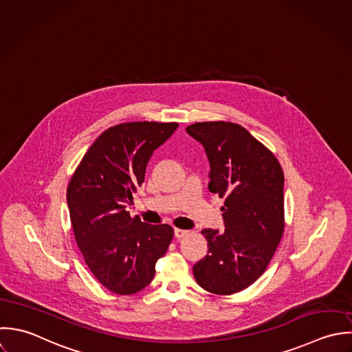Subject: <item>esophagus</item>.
<instances>
[{"instance_id": "obj_1", "label": "esophagus", "mask_w": 352, "mask_h": 352, "mask_svg": "<svg viewBox=\"0 0 352 352\" xmlns=\"http://www.w3.org/2000/svg\"><path fill=\"white\" fill-rule=\"evenodd\" d=\"M186 234H188V231H184V230H179V228H176V230H175V236H176L177 239H182V237H184Z\"/></svg>"}]
</instances>
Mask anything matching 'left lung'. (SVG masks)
<instances>
[{
	"label": "left lung",
	"mask_w": 352,
	"mask_h": 352,
	"mask_svg": "<svg viewBox=\"0 0 352 352\" xmlns=\"http://www.w3.org/2000/svg\"><path fill=\"white\" fill-rule=\"evenodd\" d=\"M210 162L209 190L224 198L226 231L204 230L208 254L194 265L208 292L232 295L266 270L284 234V173L276 155L244 126L231 121L188 125Z\"/></svg>",
	"instance_id": "1"
}]
</instances>
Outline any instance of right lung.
I'll return each instance as SVG.
<instances>
[{
	"label": "right lung",
	"mask_w": 352,
	"mask_h": 352,
	"mask_svg": "<svg viewBox=\"0 0 352 352\" xmlns=\"http://www.w3.org/2000/svg\"><path fill=\"white\" fill-rule=\"evenodd\" d=\"M177 122L132 121L104 131L90 146L68 188L67 202L75 240L94 277L118 295L147 287L165 255L173 228L131 217L125 206L144 182L153 151Z\"/></svg>",
	"instance_id": "add662e5"
}]
</instances>
